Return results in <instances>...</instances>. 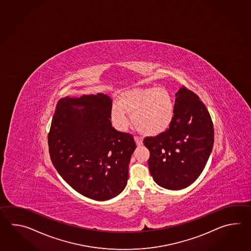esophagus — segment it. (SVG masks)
<instances>
[{"instance_id": "34e87169", "label": "esophagus", "mask_w": 251, "mask_h": 251, "mask_svg": "<svg viewBox=\"0 0 251 251\" xmlns=\"http://www.w3.org/2000/svg\"><path fill=\"white\" fill-rule=\"evenodd\" d=\"M134 140H135V143L137 144V146H141L143 144V138L142 137L134 136Z\"/></svg>"}]
</instances>
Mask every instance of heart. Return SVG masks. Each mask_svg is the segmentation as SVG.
<instances>
[{
	"label": "heart",
	"mask_w": 251,
	"mask_h": 251,
	"mask_svg": "<svg viewBox=\"0 0 251 251\" xmlns=\"http://www.w3.org/2000/svg\"><path fill=\"white\" fill-rule=\"evenodd\" d=\"M132 115L135 128L144 134L156 135L164 132L174 118V102L163 88L133 89L123 92L118 104L111 107V119L116 127L125 130Z\"/></svg>",
	"instance_id": "obj_1"
}]
</instances>
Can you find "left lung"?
Wrapping results in <instances>:
<instances>
[{
  "label": "left lung",
  "instance_id": "obj_1",
  "mask_svg": "<svg viewBox=\"0 0 251 251\" xmlns=\"http://www.w3.org/2000/svg\"><path fill=\"white\" fill-rule=\"evenodd\" d=\"M213 140V124L207 108L195 92L183 85L176 94L170 127L144 140L150 151L148 166L154 181L172 190L191 185L205 167Z\"/></svg>",
  "mask_w": 251,
  "mask_h": 251
}]
</instances>
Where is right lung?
Masks as SVG:
<instances>
[{
  "instance_id": "obj_1",
  "label": "right lung",
  "mask_w": 251,
  "mask_h": 251,
  "mask_svg": "<svg viewBox=\"0 0 251 251\" xmlns=\"http://www.w3.org/2000/svg\"><path fill=\"white\" fill-rule=\"evenodd\" d=\"M111 107V99L102 93L63 98L48 133L49 154L60 176L77 192L98 201L123 191L136 148L132 134L113 127Z\"/></svg>"
}]
</instances>
